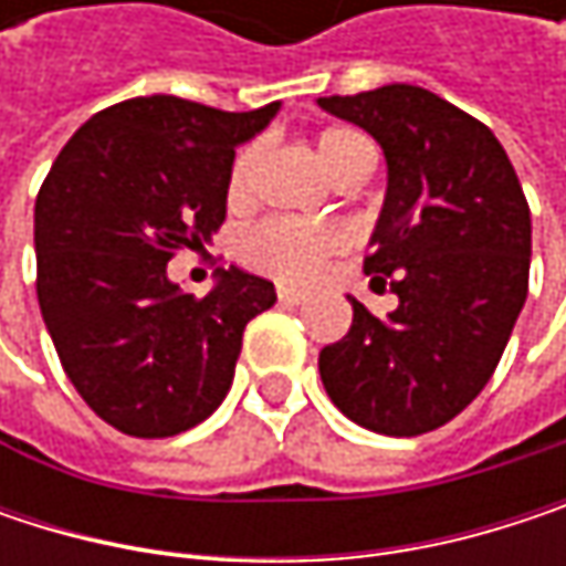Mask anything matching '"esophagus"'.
<instances>
[{
	"instance_id": "obj_1",
	"label": "esophagus",
	"mask_w": 566,
	"mask_h": 566,
	"mask_svg": "<svg viewBox=\"0 0 566 566\" xmlns=\"http://www.w3.org/2000/svg\"><path fill=\"white\" fill-rule=\"evenodd\" d=\"M307 294L304 291H297V287H287V284H279V301L282 304H301Z\"/></svg>"
}]
</instances>
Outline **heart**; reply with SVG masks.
Masks as SVG:
<instances>
[{
    "mask_svg": "<svg viewBox=\"0 0 566 566\" xmlns=\"http://www.w3.org/2000/svg\"><path fill=\"white\" fill-rule=\"evenodd\" d=\"M314 154L331 179H340L357 160L370 157L374 147L360 130L327 127L317 134ZM255 170H259V147L239 150L229 167V179H226V199L232 209L249 202L252 186H255ZM344 242H347L344 229L331 226V222L269 219L242 239V259L252 269L269 272L284 282H307L324 265V259H331L334 252L344 249Z\"/></svg>",
    "mask_w": 566,
    "mask_h": 566,
    "instance_id": "1",
    "label": "heart"
}]
</instances>
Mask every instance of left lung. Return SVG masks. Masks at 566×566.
Listing matches in <instances>:
<instances>
[{
  "instance_id": "left-lung-1",
  "label": "left lung",
  "mask_w": 566,
  "mask_h": 566,
  "mask_svg": "<svg viewBox=\"0 0 566 566\" xmlns=\"http://www.w3.org/2000/svg\"><path fill=\"white\" fill-rule=\"evenodd\" d=\"M317 104L364 127L387 157V196L364 272L399 307L357 297L354 324L317 357L331 402L364 429L422 436L492 380L527 297L531 209L499 137L416 84Z\"/></svg>"
}]
</instances>
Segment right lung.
Returning <instances> with one entry per match:
<instances>
[{"label":"right lung","mask_w":566,"mask_h":566,"mask_svg":"<svg viewBox=\"0 0 566 566\" xmlns=\"http://www.w3.org/2000/svg\"><path fill=\"white\" fill-rule=\"evenodd\" d=\"M279 107L120 101L64 144L39 189L45 327L81 399L127 436L167 439L209 419L232 387L245 324L275 304V284L235 265L196 297L170 282L167 262L206 252L226 219L235 147Z\"/></svg>","instance_id":"right-lung-1"}]
</instances>
